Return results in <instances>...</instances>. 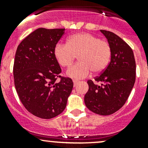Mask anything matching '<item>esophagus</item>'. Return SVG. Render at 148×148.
I'll list each match as a JSON object with an SVG mask.
<instances>
[{
	"label": "esophagus",
	"mask_w": 148,
	"mask_h": 148,
	"mask_svg": "<svg viewBox=\"0 0 148 148\" xmlns=\"http://www.w3.org/2000/svg\"><path fill=\"white\" fill-rule=\"evenodd\" d=\"M73 82H74V86H76V85H77V83H78V82H79V81H78V80H76V79H74V80H73Z\"/></svg>",
	"instance_id": "34e87169"
}]
</instances>
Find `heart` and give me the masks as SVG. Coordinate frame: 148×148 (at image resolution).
Here are the masks:
<instances>
[{
  "label": "heart",
  "instance_id": "heart-1",
  "mask_svg": "<svg viewBox=\"0 0 148 148\" xmlns=\"http://www.w3.org/2000/svg\"><path fill=\"white\" fill-rule=\"evenodd\" d=\"M54 55L63 67H69L77 56L79 62L69 69L67 74L73 78L82 79L91 71L99 74L104 70L111 57V47L107 41L92 34L79 33L69 37L66 44H56Z\"/></svg>",
  "mask_w": 148,
  "mask_h": 148
}]
</instances>
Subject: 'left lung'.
Returning <instances> with one entry per match:
<instances>
[{
	"label": "left lung",
	"mask_w": 148,
	"mask_h": 148,
	"mask_svg": "<svg viewBox=\"0 0 148 148\" xmlns=\"http://www.w3.org/2000/svg\"><path fill=\"white\" fill-rule=\"evenodd\" d=\"M100 31L111 47V61L95 77V82L87 81L89 90L84 102L94 113L110 115L120 110L129 97L135 82L136 64L132 49L124 40L111 31Z\"/></svg>",
	"instance_id": "8db88e82"
}]
</instances>
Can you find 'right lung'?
<instances>
[{"instance_id":"1","label":"right lung","mask_w":148,"mask_h":148,"mask_svg":"<svg viewBox=\"0 0 148 148\" xmlns=\"http://www.w3.org/2000/svg\"><path fill=\"white\" fill-rule=\"evenodd\" d=\"M64 30H35L20 43L15 55L16 92L25 108L40 118L51 119L61 114L72 90V80L61 77L62 69L54 55L55 46Z\"/></svg>"}]
</instances>
